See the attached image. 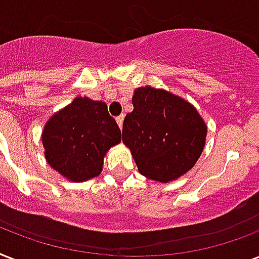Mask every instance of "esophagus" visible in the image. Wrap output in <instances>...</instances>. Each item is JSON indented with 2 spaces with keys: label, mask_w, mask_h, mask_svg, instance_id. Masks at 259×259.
<instances>
[{
  "label": "esophagus",
  "mask_w": 259,
  "mask_h": 259,
  "mask_svg": "<svg viewBox=\"0 0 259 259\" xmlns=\"http://www.w3.org/2000/svg\"><path fill=\"white\" fill-rule=\"evenodd\" d=\"M115 121H117L118 126H119V129H122V123H123V115H119V117L115 118Z\"/></svg>",
  "instance_id": "34e87169"
}]
</instances>
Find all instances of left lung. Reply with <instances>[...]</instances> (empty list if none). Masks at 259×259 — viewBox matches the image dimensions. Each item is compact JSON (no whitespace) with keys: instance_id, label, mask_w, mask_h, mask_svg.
Wrapping results in <instances>:
<instances>
[{"instance_id":"left-lung-1","label":"left lung","mask_w":259,"mask_h":259,"mask_svg":"<svg viewBox=\"0 0 259 259\" xmlns=\"http://www.w3.org/2000/svg\"><path fill=\"white\" fill-rule=\"evenodd\" d=\"M133 111L126 114L122 141L138 172L168 183L188 172L204 149L207 125L189 102L150 86L134 91Z\"/></svg>"}]
</instances>
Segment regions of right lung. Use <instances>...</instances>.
I'll return each instance as SVG.
<instances>
[{"label": "right lung", "instance_id": "obj_1", "mask_svg": "<svg viewBox=\"0 0 259 259\" xmlns=\"http://www.w3.org/2000/svg\"><path fill=\"white\" fill-rule=\"evenodd\" d=\"M47 162L71 181L102 172L103 157L121 142V130L105 102L78 97L50 118L41 136Z\"/></svg>", "mask_w": 259, "mask_h": 259}]
</instances>
